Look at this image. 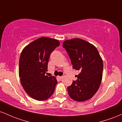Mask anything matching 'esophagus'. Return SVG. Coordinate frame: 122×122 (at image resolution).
I'll return each instance as SVG.
<instances>
[{"instance_id": "esophagus-1", "label": "esophagus", "mask_w": 122, "mask_h": 122, "mask_svg": "<svg viewBox=\"0 0 122 122\" xmlns=\"http://www.w3.org/2000/svg\"><path fill=\"white\" fill-rule=\"evenodd\" d=\"M58 78H59V79H61L63 77V76H58Z\"/></svg>"}]
</instances>
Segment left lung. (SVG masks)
Returning <instances> with one entry per match:
<instances>
[{"label": "left lung", "instance_id": "left-lung-1", "mask_svg": "<svg viewBox=\"0 0 122 122\" xmlns=\"http://www.w3.org/2000/svg\"><path fill=\"white\" fill-rule=\"evenodd\" d=\"M69 55L72 68L78 70L77 80L67 87L70 97L76 102L92 97L98 91L102 80L103 62L97 49L81 39L67 40L63 43Z\"/></svg>", "mask_w": 122, "mask_h": 122}]
</instances>
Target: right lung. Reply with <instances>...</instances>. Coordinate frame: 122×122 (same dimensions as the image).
<instances>
[{
	"instance_id": "obj_1",
	"label": "right lung",
	"mask_w": 122,
	"mask_h": 122,
	"mask_svg": "<svg viewBox=\"0 0 122 122\" xmlns=\"http://www.w3.org/2000/svg\"><path fill=\"white\" fill-rule=\"evenodd\" d=\"M59 46L57 40L42 37L29 44L20 54V83L25 91L33 99L44 101L54 93L57 80L55 76H48L46 74L50 55Z\"/></svg>"
}]
</instances>
